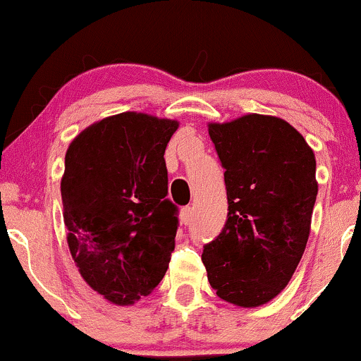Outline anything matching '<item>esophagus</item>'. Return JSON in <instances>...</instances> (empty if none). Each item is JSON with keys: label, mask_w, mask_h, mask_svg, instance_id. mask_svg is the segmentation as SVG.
I'll return each instance as SVG.
<instances>
[{"label": "esophagus", "mask_w": 361, "mask_h": 361, "mask_svg": "<svg viewBox=\"0 0 361 361\" xmlns=\"http://www.w3.org/2000/svg\"><path fill=\"white\" fill-rule=\"evenodd\" d=\"M192 217H193V209L192 207H183L180 212V221L183 226H190V222H192Z\"/></svg>", "instance_id": "esophagus-1"}]
</instances>
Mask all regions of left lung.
Instances as JSON below:
<instances>
[{"label": "left lung", "instance_id": "left-lung-1", "mask_svg": "<svg viewBox=\"0 0 361 361\" xmlns=\"http://www.w3.org/2000/svg\"><path fill=\"white\" fill-rule=\"evenodd\" d=\"M227 192L221 234L202 252L221 299L267 304L287 287L305 251L317 197L316 157L285 120L244 115L209 123Z\"/></svg>", "mask_w": 361, "mask_h": 361}]
</instances>
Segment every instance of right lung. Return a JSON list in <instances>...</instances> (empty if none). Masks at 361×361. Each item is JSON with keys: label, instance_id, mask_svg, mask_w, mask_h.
<instances>
[{"label": "right lung", "instance_id": "obj_1", "mask_svg": "<svg viewBox=\"0 0 361 361\" xmlns=\"http://www.w3.org/2000/svg\"><path fill=\"white\" fill-rule=\"evenodd\" d=\"M176 128L175 120L126 111L85 128L66 152L69 251L86 283L114 304L149 295L175 251L164 151Z\"/></svg>", "mask_w": 361, "mask_h": 361}]
</instances>
